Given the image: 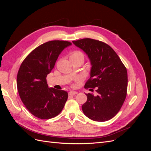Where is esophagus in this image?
I'll list each match as a JSON object with an SVG mask.
<instances>
[{
    "label": "esophagus",
    "mask_w": 151,
    "mask_h": 151,
    "mask_svg": "<svg viewBox=\"0 0 151 151\" xmlns=\"http://www.w3.org/2000/svg\"><path fill=\"white\" fill-rule=\"evenodd\" d=\"M77 94V92H76V91H70L69 93H68V96H74V95H76Z\"/></svg>",
    "instance_id": "esophagus-1"
}]
</instances>
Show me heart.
<instances>
[{
  "instance_id": "1",
  "label": "heart",
  "mask_w": 151,
  "mask_h": 151,
  "mask_svg": "<svg viewBox=\"0 0 151 151\" xmlns=\"http://www.w3.org/2000/svg\"><path fill=\"white\" fill-rule=\"evenodd\" d=\"M69 57H70V60L79 59V60H82L83 61H84V54L81 52L78 51V50H76V51L71 52L69 55Z\"/></svg>"
}]
</instances>
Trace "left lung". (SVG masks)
Here are the masks:
<instances>
[{
	"label": "left lung",
	"mask_w": 151,
	"mask_h": 151,
	"mask_svg": "<svg viewBox=\"0 0 151 151\" xmlns=\"http://www.w3.org/2000/svg\"><path fill=\"white\" fill-rule=\"evenodd\" d=\"M86 53L91 64L90 78L85 88H95L97 96L88 93L82 106L84 115L91 120L105 122L120 111L127 96V68L108 45L91 38L72 41ZM90 90H93L90 89Z\"/></svg>",
	"instance_id": "1"
}]
</instances>
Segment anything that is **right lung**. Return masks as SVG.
Listing matches in <instances>:
<instances>
[{"mask_svg":"<svg viewBox=\"0 0 151 151\" xmlns=\"http://www.w3.org/2000/svg\"><path fill=\"white\" fill-rule=\"evenodd\" d=\"M72 43L54 40L34 49L22 62L17 76V88L27 109L40 119L57 116L68 98L67 91L49 88L46 77L64 48Z\"/></svg>","mask_w":151,"mask_h":151,"instance_id":"add662e5","label":"right lung"}]
</instances>
